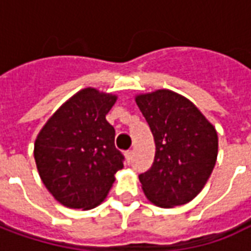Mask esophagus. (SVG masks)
<instances>
[{
  "mask_svg": "<svg viewBox=\"0 0 251 251\" xmlns=\"http://www.w3.org/2000/svg\"><path fill=\"white\" fill-rule=\"evenodd\" d=\"M125 156H126V161H127V164H130L131 157H133V151H127V152L125 153Z\"/></svg>",
  "mask_w": 251,
  "mask_h": 251,
  "instance_id": "esophagus-1",
  "label": "esophagus"
}]
</instances>
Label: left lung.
<instances>
[{
  "mask_svg": "<svg viewBox=\"0 0 251 251\" xmlns=\"http://www.w3.org/2000/svg\"><path fill=\"white\" fill-rule=\"evenodd\" d=\"M136 103L156 144L152 167L138 176L144 194L163 208L188 203L215 167V127L189 99L167 88L138 94Z\"/></svg>",
  "mask_w": 251,
  "mask_h": 251,
  "instance_id": "obj_1",
  "label": "left lung"
}]
</instances>
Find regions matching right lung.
<instances>
[{"label":"right lung","mask_w":251,"mask_h":251,"mask_svg":"<svg viewBox=\"0 0 251 251\" xmlns=\"http://www.w3.org/2000/svg\"><path fill=\"white\" fill-rule=\"evenodd\" d=\"M117 95L87 87L66 100L35 141V161L50 194L68 208L90 210L109 194L124 156L106 114Z\"/></svg>","instance_id":"1"}]
</instances>
